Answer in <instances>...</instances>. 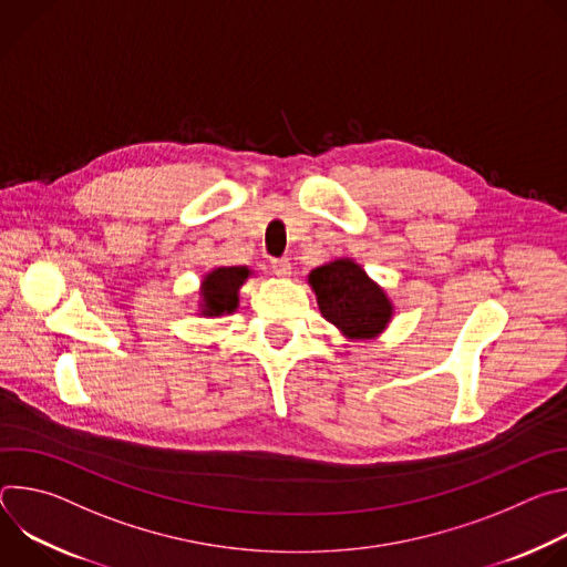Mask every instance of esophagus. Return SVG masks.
<instances>
[{
	"label": "esophagus",
	"mask_w": 567,
	"mask_h": 567,
	"mask_svg": "<svg viewBox=\"0 0 567 567\" xmlns=\"http://www.w3.org/2000/svg\"><path fill=\"white\" fill-rule=\"evenodd\" d=\"M271 271L278 278H287V276H291V262L287 258H274L271 260Z\"/></svg>",
	"instance_id": "1"
}]
</instances>
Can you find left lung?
<instances>
[{"mask_svg":"<svg viewBox=\"0 0 567 567\" xmlns=\"http://www.w3.org/2000/svg\"><path fill=\"white\" fill-rule=\"evenodd\" d=\"M320 313L346 337H377L392 316L385 293L352 260L322 265L309 274Z\"/></svg>","mask_w":567,"mask_h":567,"instance_id":"1","label":"left lung"}]
</instances>
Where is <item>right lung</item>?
<instances>
[{"label":"right lung","instance_id":"1","mask_svg":"<svg viewBox=\"0 0 567 567\" xmlns=\"http://www.w3.org/2000/svg\"><path fill=\"white\" fill-rule=\"evenodd\" d=\"M249 278L247 267H224L215 269L204 280V313L221 316L237 307V289Z\"/></svg>","mask_w":567,"mask_h":567}]
</instances>
